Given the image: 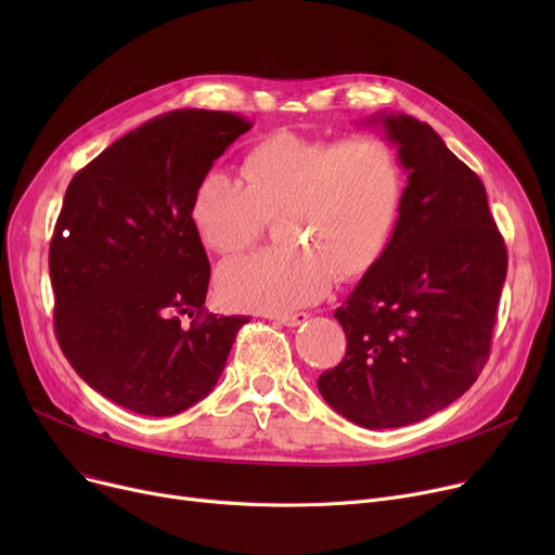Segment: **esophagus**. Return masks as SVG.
Segmentation results:
<instances>
[{"mask_svg": "<svg viewBox=\"0 0 555 555\" xmlns=\"http://www.w3.org/2000/svg\"><path fill=\"white\" fill-rule=\"evenodd\" d=\"M272 319H276V322H281L283 326H301L308 322V312H295V314H272Z\"/></svg>", "mask_w": 555, "mask_h": 555, "instance_id": "1", "label": "esophagus"}]
</instances>
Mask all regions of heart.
Masks as SVG:
<instances>
[{
	"label": "heart",
	"instance_id": "heart-1",
	"mask_svg": "<svg viewBox=\"0 0 555 555\" xmlns=\"http://www.w3.org/2000/svg\"><path fill=\"white\" fill-rule=\"evenodd\" d=\"M243 184L209 172L195 184L189 220L220 256L249 249L276 218L279 249L220 268L216 293L236 310L287 312L322 299L387 251L402 211L404 175L393 145L375 137L326 139L276 132L241 162Z\"/></svg>",
	"mask_w": 555,
	"mask_h": 555
}]
</instances>
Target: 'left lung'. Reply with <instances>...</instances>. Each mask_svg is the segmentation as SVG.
Returning <instances> with one entry per match:
<instances>
[{
    "mask_svg": "<svg viewBox=\"0 0 555 555\" xmlns=\"http://www.w3.org/2000/svg\"><path fill=\"white\" fill-rule=\"evenodd\" d=\"M380 121L410 170L402 211L387 251L335 310L346 356L317 380L337 414L369 429L418 423L475 385L508 268L479 175L425 121Z\"/></svg>",
    "mask_w": 555,
    "mask_h": 555,
    "instance_id": "1",
    "label": "left lung"
}]
</instances>
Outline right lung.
I'll return each instance as SVG.
<instances>
[{
  "label": "right lung",
  "instance_id": "obj_1",
  "mask_svg": "<svg viewBox=\"0 0 555 555\" xmlns=\"http://www.w3.org/2000/svg\"><path fill=\"white\" fill-rule=\"evenodd\" d=\"M251 126L233 112H166L67 186L49 247L55 337L87 385L134 414L175 416L202 400L247 324L204 310L211 268L189 202Z\"/></svg>",
  "mask_w": 555,
  "mask_h": 555
}]
</instances>
